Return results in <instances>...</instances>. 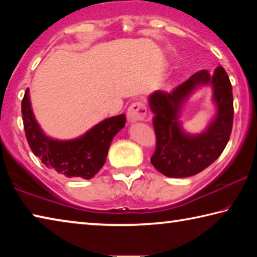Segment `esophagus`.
Masks as SVG:
<instances>
[{"mask_svg":"<svg viewBox=\"0 0 257 257\" xmlns=\"http://www.w3.org/2000/svg\"><path fill=\"white\" fill-rule=\"evenodd\" d=\"M146 112L147 110L145 104L142 101H136L128 108V119L133 121V122H135V121H141L146 116Z\"/></svg>","mask_w":257,"mask_h":257,"instance_id":"1","label":"esophagus"}]
</instances>
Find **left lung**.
Here are the masks:
<instances>
[{
	"instance_id": "1",
	"label": "left lung",
	"mask_w": 257,
	"mask_h": 257,
	"mask_svg": "<svg viewBox=\"0 0 257 257\" xmlns=\"http://www.w3.org/2000/svg\"><path fill=\"white\" fill-rule=\"evenodd\" d=\"M210 84L217 114L205 132L190 135L183 132L179 121L181 106L199 85ZM153 112L156 149L151 163L169 178H186L197 175L219 158L227 146L233 121L232 87L223 67L214 72L201 70L170 93L156 90L150 95Z\"/></svg>"
}]
</instances>
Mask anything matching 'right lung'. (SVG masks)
Wrapping results in <instances>:
<instances>
[{
  "instance_id": "obj_1",
  "label": "right lung",
  "mask_w": 257,
  "mask_h": 257,
  "mask_svg": "<svg viewBox=\"0 0 257 257\" xmlns=\"http://www.w3.org/2000/svg\"><path fill=\"white\" fill-rule=\"evenodd\" d=\"M26 138L33 153L49 169L67 178L90 179L106 161L113 137L124 127L125 115L101 121L82 136L70 141H58L43 133L32 110L29 88L21 102Z\"/></svg>"
}]
</instances>
